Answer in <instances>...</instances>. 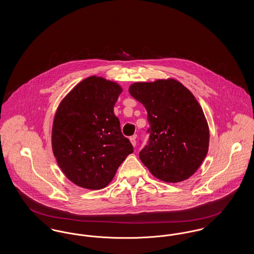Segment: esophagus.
Wrapping results in <instances>:
<instances>
[{"mask_svg":"<svg viewBox=\"0 0 254 254\" xmlns=\"http://www.w3.org/2000/svg\"><path fill=\"white\" fill-rule=\"evenodd\" d=\"M129 139H130V142H131L133 146H135L136 145V136H131Z\"/></svg>","mask_w":254,"mask_h":254,"instance_id":"obj_1","label":"esophagus"}]
</instances>
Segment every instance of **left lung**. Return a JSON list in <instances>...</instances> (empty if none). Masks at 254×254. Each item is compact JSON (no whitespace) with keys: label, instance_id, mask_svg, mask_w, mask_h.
<instances>
[{"label":"left lung","instance_id":"1","mask_svg":"<svg viewBox=\"0 0 254 254\" xmlns=\"http://www.w3.org/2000/svg\"><path fill=\"white\" fill-rule=\"evenodd\" d=\"M129 93L147 111L148 142L139 153L143 164L162 181L190 178L204 161L209 141L207 123L195 97L173 79L135 83Z\"/></svg>","mask_w":254,"mask_h":254}]
</instances>
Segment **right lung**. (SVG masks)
Listing matches in <instances>:
<instances>
[{"mask_svg":"<svg viewBox=\"0 0 254 254\" xmlns=\"http://www.w3.org/2000/svg\"><path fill=\"white\" fill-rule=\"evenodd\" d=\"M121 86L91 76L76 85L56 112L52 149L65 176L88 190H101L133 152L121 131L114 106Z\"/></svg>","mask_w":254,"mask_h":254,"instance_id":"obj_1","label":"right lung"}]
</instances>
